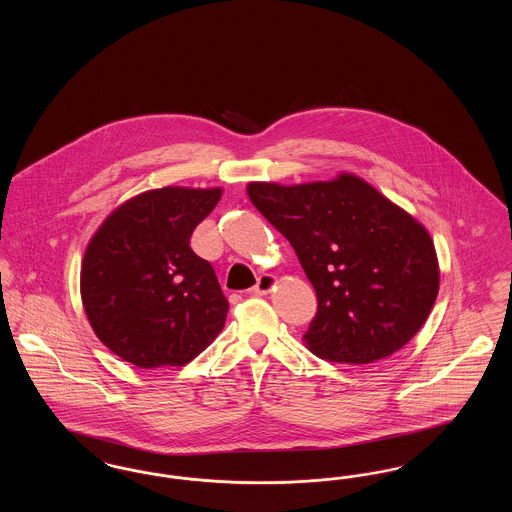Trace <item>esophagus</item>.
I'll return each mask as SVG.
<instances>
[{
    "mask_svg": "<svg viewBox=\"0 0 512 512\" xmlns=\"http://www.w3.org/2000/svg\"><path fill=\"white\" fill-rule=\"evenodd\" d=\"M276 284H278V278H276V276H272V274H261L259 280H257V284H255V288L251 290V293H253V295H267V293L272 292V290L276 288Z\"/></svg>",
    "mask_w": 512,
    "mask_h": 512,
    "instance_id": "34e87169",
    "label": "esophagus"
}]
</instances>
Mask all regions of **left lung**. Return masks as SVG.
<instances>
[{
	"mask_svg": "<svg viewBox=\"0 0 512 512\" xmlns=\"http://www.w3.org/2000/svg\"><path fill=\"white\" fill-rule=\"evenodd\" d=\"M247 195L317 290V317L303 336L315 355L368 365L413 340L439 292L424 224L353 172L293 186L249 182Z\"/></svg>",
	"mask_w": 512,
	"mask_h": 512,
	"instance_id": "left-lung-1",
	"label": "left lung"
}]
</instances>
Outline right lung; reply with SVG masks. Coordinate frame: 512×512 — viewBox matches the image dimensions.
I'll list each match as a JSON object with an SVG mask.
<instances>
[{
  "instance_id": "1",
  "label": "right lung",
  "mask_w": 512,
  "mask_h": 512,
  "mask_svg": "<svg viewBox=\"0 0 512 512\" xmlns=\"http://www.w3.org/2000/svg\"><path fill=\"white\" fill-rule=\"evenodd\" d=\"M222 188L167 186L121 203L86 245L80 297L99 341L138 368L184 366L219 336L228 301L190 238Z\"/></svg>"
}]
</instances>
